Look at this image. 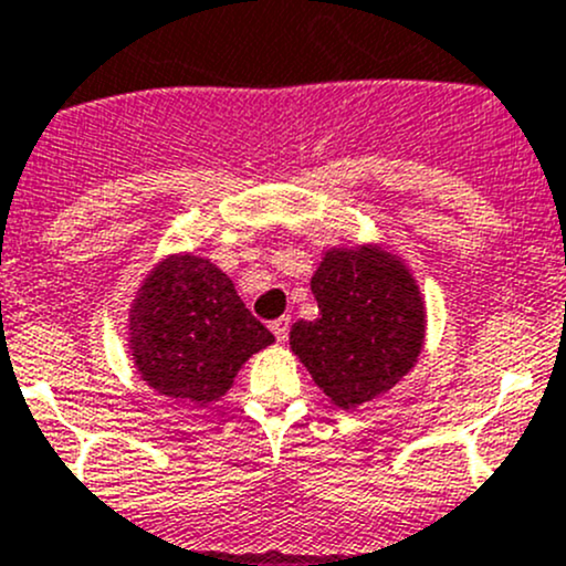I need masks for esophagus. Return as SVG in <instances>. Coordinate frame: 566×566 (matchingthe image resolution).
<instances>
[{
    "mask_svg": "<svg viewBox=\"0 0 566 566\" xmlns=\"http://www.w3.org/2000/svg\"><path fill=\"white\" fill-rule=\"evenodd\" d=\"M271 331H273V336H276V342H287V333H290V317H279V319H273L271 323Z\"/></svg>",
    "mask_w": 566,
    "mask_h": 566,
    "instance_id": "1",
    "label": "esophagus"
}]
</instances>
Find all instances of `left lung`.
Returning a JSON list of instances; mask_svg holds the SVG:
<instances>
[{"label": "left lung", "instance_id": "left-lung-1", "mask_svg": "<svg viewBox=\"0 0 566 566\" xmlns=\"http://www.w3.org/2000/svg\"><path fill=\"white\" fill-rule=\"evenodd\" d=\"M317 319L290 328V347L338 409L396 388L426 344V301L407 263L379 243L325 249L312 276Z\"/></svg>", "mask_w": 566, "mask_h": 566}]
</instances>
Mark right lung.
I'll return each instance as SVG.
<instances>
[{
  "label": "right lung",
  "instance_id": "1",
  "mask_svg": "<svg viewBox=\"0 0 566 566\" xmlns=\"http://www.w3.org/2000/svg\"><path fill=\"white\" fill-rule=\"evenodd\" d=\"M271 344L273 333L243 306L228 273L195 252L159 260L129 306L140 379L187 407L219 401L243 363Z\"/></svg>",
  "mask_w": 566,
  "mask_h": 566
}]
</instances>
